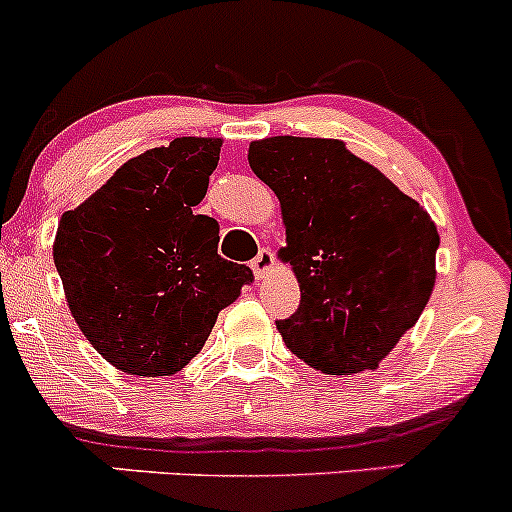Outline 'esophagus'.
Wrapping results in <instances>:
<instances>
[{
	"label": "esophagus",
	"instance_id": "1",
	"mask_svg": "<svg viewBox=\"0 0 512 512\" xmlns=\"http://www.w3.org/2000/svg\"><path fill=\"white\" fill-rule=\"evenodd\" d=\"M273 263H276V254H273L271 249H261L256 254L254 261H251V268H254V273L258 278H263L268 271H271Z\"/></svg>",
	"mask_w": 512,
	"mask_h": 512
}]
</instances>
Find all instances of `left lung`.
<instances>
[{
	"label": "left lung",
	"instance_id": "1",
	"mask_svg": "<svg viewBox=\"0 0 512 512\" xmlns=\"http://www.w3.org/2000/svg\"><path fill=\"white\" fill-rule=\"evenodd\" d=\"M249 165L281 202L278 256L300 283L283 342L325 374L377 370L434 291V221L342 140H256Z\"/></svg>",
	"mask_w": 512,
	"mask_h": 512
}]
</instances>
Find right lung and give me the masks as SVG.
Listing matches in <instances>:
<instances>
[{
  "instance_id": "right-lung-1",
  "label": "right lung",
  "mask_w": 512,
  "mask_h": 512,
  "mask_svg": "<svg viewBox=\"0 0 512 512\" xmlns=\"http://www.w3.org/2000/svg\"><path fill=\"white\" fill-rule=\"evenodd\" d=\"M219 150V138H177L142 152L59 221L54 263L68 308L118 370L179 372L254 281L217 254V219L194 212Z\"/></svg>"
}]
</instances>
